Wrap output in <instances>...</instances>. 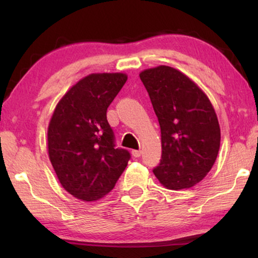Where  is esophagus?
<instances>
[{"mask_svg":"<svg viewBox=\"0 0 258 258\" xmlns=\"http://www.w3.org/2000/svg\"><path fill=\"white\" fill-rule=\"evenodd\" d=\"M141 154H142L141 150H132V155L133 157H135V158H138V157L141 156Z\"/></svg>","mask_w":258,"mask_h":258,"instance_id":"obj_1","label":"esophagus"}]
</instances>
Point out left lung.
<instances>
[{"label":"left lung","mask_w":258,"mask_h":258,"mask_svg":"<svg viewBox=\"0 0 258 258\" xmlns=\"http://www.w3.org/2000/svg\"><path fill=\"white\" fill-rule=\"evenodd\" d=\"M140 78L161 132V159L152 172L167 189L194 186L211 171L220 150L215 110L207 95L172 67L147 69Z\"/></svg>","instance_id":"obj_1"}]
</instances>
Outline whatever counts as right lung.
<instances>
[{
	"label": "right lung",
	"mask_w": 258,
	"mask_h": 258,
	"mask_svg": "<svg viewBox=\"0 0 258 258\" xmlns=\"http://www.w3.org/2000/svg\"><path fill=\"white\" fill-rule=\"evenodd\" d=\"M127 81L125 74H92L60 100L47 130L51 164L69 194L93 202L110 192L131 159L116 147L107 109Z\"/></svg>",
	"instance_id": "right-lung-1"
}]
</instances>
